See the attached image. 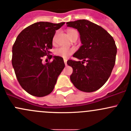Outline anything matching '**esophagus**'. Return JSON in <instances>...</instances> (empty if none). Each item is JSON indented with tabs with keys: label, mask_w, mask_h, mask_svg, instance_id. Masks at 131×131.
<instances>
[{
	"label": "esophagus",
	"mask_w": 131,
	"mask_h": 131,
	"mask_svg": "<svg viewBox=\"0 0 131 131\" xmlns=\"http://www.w3.org/2000/svg\"><path fill=\"white\" fill-rule=\"evenodd\" d=\"M64 63H65V65L67 66V59H64Z\"/></svg>",
	"instance_id": "esophagus-1"
}]
</instances>
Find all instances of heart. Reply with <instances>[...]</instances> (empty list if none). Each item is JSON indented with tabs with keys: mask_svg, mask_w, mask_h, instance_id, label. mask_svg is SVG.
<instances>
[{
	"mask_svg": "<svg viewBox=\"0 0 131 131\" xmlns=\"http://www.w3.org/2000/svg\"><path fill=\"white\" fill-rule=\"evenodd\" d=\"M77 31L75 29H69L67 30V35L69 36V38H71L72 36L74 34H76ZM55 40H56V36L53 37V42H55ZM74 52V50L73 48H66V47H60V48H57L56 51H55V54L57 56L61 57L64 58H67L69 56H71L73 52Z\"/></svg>",
	"mask_w": 131,
	"mask_h": 131,
	"instance_id": "obj_1",
	"label": "heart"
}]
</instances>
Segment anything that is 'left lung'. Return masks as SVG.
Instances as JSON below:
<instances>
[{
	"instance_id": "1",
	"label": "left lung",
	"mask_w": 131,
	"mask_h": 131,
	"mask_svg": "<svg viewBox=\"0 0 131 131\" xmlns=\"http://www.w3.org/2000/svg\"><path fill=\"white\" fill-rule=\"evenodd\" d=\"M66 24L67 26L78 29L82 43L73 55L82 61L67 62L73 69L70 76L71 82L80 91H96L107 81L115 66V41L105 29L88 20L80 19Z\"/></svg>"
}]
</instances>
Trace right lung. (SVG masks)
Here are the masks:
<instances>
[{
    "mask_svg": "<svg viewBox=\"0 0 131 131\" xmlns=\"http://www.w3.org/2000/svg\"><path fill=\"white\" fill-rule=\"evenodd\" d=\"M65 23L38 22L19 34L13 47L12 64L21 87L30 95L43 97L49 95L65 67L63 58L53 56L52 62L43 64L42 58L49 59L50 49L56 30Z\"/></svg>",
    "mask_w": 131,
    "mask_h": 131,
    "instance_id": "obj_1",
    "label": "right lung"
}]
</instances>
